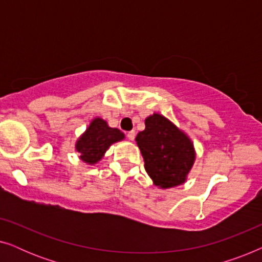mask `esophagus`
Here are the masks:
<instances>
[{
    "instance_id": "obj_1",
    "label": "esophagus",
    "mask_w": 262,
    "mask_h": 262,
    "mask_svg": "<svg viewBox=\"0 0 262 262\" xmlns=\"http://www.w3.org/2000/svg\"><path fill=\"white\" fill-rule=\"evenodd\" d=\"M135 137H136V132H135L134 130H132V131H128V132H127V138L130 139V141H134Z\"/></svg>"
}]
</instances>
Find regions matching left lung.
<instances>
[{"label": "left lung", "mask_w": 262, "mask_h": 262, "mask_svg": "<svg viewBox=\"0 0 262 262\" xmlns=\"http://www.w3.org/2000/svg\"><path fill=\"white\" fill-rule=\"evenodd\" d=\"M144 159V168L154 185L161 189L177 187L187 181L195 161L192 139L160 113L145 118V128L136 136Z\"/></svg>", "instance_id": "left-lung-1"}]
</instances>
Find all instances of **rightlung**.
Wrapping results in <instances>:
<instances>
[{
  "instance_id": "obj_1",
  "label": "right lung",
  "mask_w": 262,
  "mask_h": 262,
  "mask_svg": "<svg viewBox=\"0 0 262 262\" xmlns=\"http://www.w3.org/2000/svg\"><path fill=\"white\" fill-rule=\"evenodd\" d=\"M123 139H125V135L119 128L108 126L105 119L96 117L77 138L75 150L78 152L81 161L94 166L102 160L111 145Z\"/></svg>"
}]
</instances>
